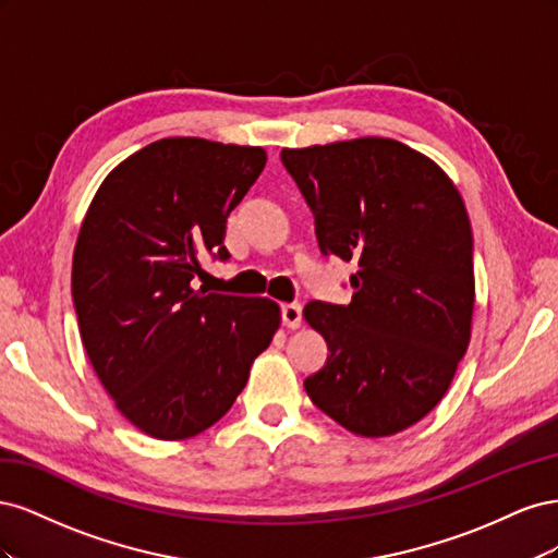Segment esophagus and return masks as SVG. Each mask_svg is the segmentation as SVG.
Here are the masks:
<instances>
[{
    "mask_svg": "<svg viewBox=\"0 0 558 558\" xmlns=\"http://www.w3.org/2000/svg\"><path fill=\"white\" fill-rule=\"evenodd\" d=\"M281 320H283V326L286 328H291V330H295V328H300V324H302V307L300 305H283L281 307Z\"/></svg>",
    "mask_w": 558,
    "mask_h": 558,
    "instance_id": "obj_1",
    "label": "esophagus"
}]
</instances>
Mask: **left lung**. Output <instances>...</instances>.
<instances>
[{"instance_id": "8db88e82", "label": "left lung", "mask_w": 558, "mask_h": 558, "mask_svg": "<svg viewBox=\"0 0 558 558\" xmlns=\"http://www.w3.org/2000/svg\"><path fill=\"white\" fill-rule=\"evenodd\" d=\"M281 162L314 211L320 253L359 265L349 305L305 307L330 351L305 391L351 433L396 435L445 398L470 342L463 199L430 158L396 140L283 148Z\"/></svg>"}]
</instances>
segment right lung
Instances as JSON below:
<instances>
[{
  "mask_svg": "<svg viewBox=\"0 0 558 558\" xmlns=\"http://www.w3.org/2000/svg\"><path fill=\"white\" fill-rule=\"evenodd\" d=\"M265 162L260 146L158 140L113 167L81 223L83 347L118 412L156 440L214 426L281 324L267 298L193 289L202 256L230 258L226 218Z\"/></svg>",
  "mask_w": 558,
  "mask_h": 558,
  "instance_id": "right-lung-1",
  "label": "right lung"
}]
</instances>
